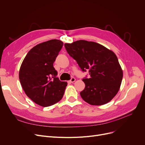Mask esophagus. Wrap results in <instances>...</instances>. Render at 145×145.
Returning a JSON list of instances; mask_svg holds the SVG:
<instances>
[{"mask_svg":"<svg viewBox=\"0 0 145 145\" xmlns=\"http://www.w3.org/2000/svg\"><path fill=\"white\" fill-rule=\"evenodd\" d=\"M75 80H76V79H75L74 78H72L71 79V80H69V82H70L71 83H73V82H75Z\"/></svg>","mask_w":145,"mask_h":145,"instance_id":"1","label":"esophagus"}]
</instances>
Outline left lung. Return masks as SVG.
Listing matches in <instances>:
<instances>
[{"instance_id":"obj_1","label":"left lung","mask_w":145,"mask_h":145,"mask_svg":"<svg viewBox=\"0 0 145 145\" xmlns=\"http://www.w3.org/2000/svg\"><path fill=\"white\" fill-rule=\"evenodd\" d=\"M65 49L82 72L89 71L90 78L82 80L85 88L82 98L92 105H102L110 102L119 90L123 71L115 53L94 42L80 40L65 43Z\"/></svg>"}]
</instances>
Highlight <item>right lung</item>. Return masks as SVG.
<instances>
[{
    "mask_svg": "<svg viewBox=\"0 0 145 145\" xmlns=\"http://www.w3.org/2000/svg\"><path fill=\"white\" fill-rule=\"evenodd\" d=\"M63 43L52 39L30 49L21 65L19 80L26 95L36 104L47 107L63 97L67 83L57 78L53 63Z\"/></svg>",
    "mask_w": 145,
    "mask_h": 145,
    "instance_id": "right-lung-1",
    "label": "right lung"
}]
</instances>
